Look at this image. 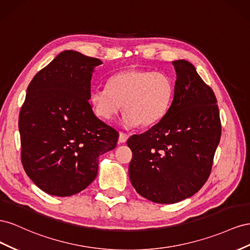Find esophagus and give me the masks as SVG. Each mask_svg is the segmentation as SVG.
Instances as JSON below:
<instances>
[{"mask_svg":"<svg viewBox=\"0 0 250 250\" xmlns=\"http://www.w3.org/2000/svg\"><path fill=\"white\" fill-rule=\"evenodd\" d=\"M127 138H129V135H127V134L123 133V132H120V133H119V138H118V141L120 142V144H125V142L127 140Z\"/></svg>","mask_w":250,"mask_h":250,"instance_id":"obj_1","label":"esophagus"}]
</instances>
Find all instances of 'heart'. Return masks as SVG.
<instances>
[{"label": "heart", "instance_id": "1", "mask_svg": "<svg viewBox=\"0 0 250 250\" xmlns=\"http://www.w3.org/2000/svg\"><path fill=\"white\" fill-rule=\"evenodd\" d=\"M173 96L174 83L166 73L133 69L112 75L108 87L92 89L89 101L96 115L108 121L117 115L124 104L123 125L135 127L159 123Z\"/></svg>", "mask_w": 250, "mask_h": 250}]
</instances>
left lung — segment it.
I'll list each match as a JSON object with an SVG mask.
<instances>
[{
	"label": "left lung",
	"mask_w": 250,
	"mask_h": 250,
	"mask_svg": "<svg viewBox=\"0 0 250 250\" xmlns=\"http://www.w3.org/2000/svg\"><path fill=\"white\" fill-rule=\"evenodd\" d=\"M174 98L159 123L126 141L133 158L131 183L147 200L172 204L189 198L208 181L221 137L217 98L188 61L172 62Z\"/></svg>",
	"instance_id": "left-lung-1"
}]
</instances>
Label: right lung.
I'll use <instances>...</instances> for the list:
<instances>
[{"mask_svg":"<svg viewBox=\"0 0 250 250\" xmlns=\"http://www.w3.org/2000/svg\"><path fill=\"white\" fill-rule=\"evenodd\" d=\"M98 59L66 50L27 88L19 117L21 158L42 190L68 197L97 176L99 156L115 148L119 134L98 119L89 104Z\"/></svg>","mask_w":250,"mask_h":250,"instance_id":"obj_1","label":"right lung"}]
</instances>
